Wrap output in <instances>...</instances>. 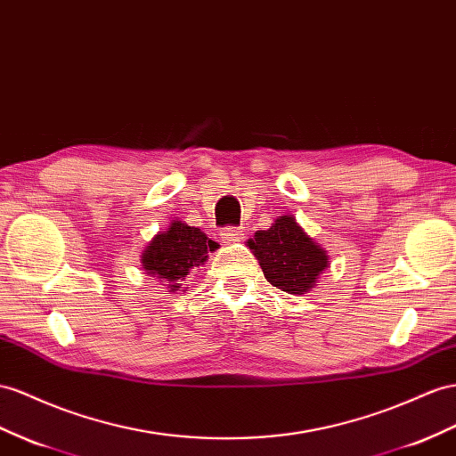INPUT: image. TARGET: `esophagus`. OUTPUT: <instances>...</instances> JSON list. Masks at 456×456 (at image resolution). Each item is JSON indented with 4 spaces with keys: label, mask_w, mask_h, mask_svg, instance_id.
<instances>
[{
    "label": "esophagus",
    "mask_w": 456,
    "mask_h": 456,
    "mask_svg": "<svg viewBox=\"0 0 456 456\" xmlns=\"http://www.w3.org/2000/svg\"><path fill=\"white\" fill-rule=\"evenodd\" d=\"M221 239L225 242H239L244 239V231L240 227H224L221 229Z\"/></svg>",
    "instance_id": "1"
}]
</instances>
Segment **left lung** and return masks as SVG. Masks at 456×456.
<instances>
[{
  "mask_svg": "<svg viewBox=\"0 0 456 456\" xmlns=\"http://www.w3.org/2000/svg\"><path fill=\"white\" fill-rule=\"evenodd\" d=\"M248 247L260 260L267 281L289 295H305L328 267L325 250L290 216L277 217L270 229L256 232Z\"/></svg>",
  "mask_w": 456,
  "mask_h": 456,
  "instance_id": "obj_1",
  "label": "left lung"
}]
</instances>
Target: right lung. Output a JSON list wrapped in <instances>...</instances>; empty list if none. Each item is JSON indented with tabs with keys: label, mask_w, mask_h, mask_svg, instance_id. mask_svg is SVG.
<instances>
[{
	"label": "right lung",
	"mask_w": 456,
	"mask_h": 456,
	"mask_svg": "<svg viewBox=\"0 0 456 456\" xmlns=\"http://www.w3.org/2000/svg\"><path fill=\"white\" fill-rule=\"evenodd\" d=\"M217 248V242L208 239L198 227L181 221L171 224L169 231L159 232L142 254L144 270L158 275L161 283H167L171 293L181 290L184 277L194 265L206 262L208 252Z\"/></svg>",
	"instance_id": "right-lung-1"
}]
</instances>
